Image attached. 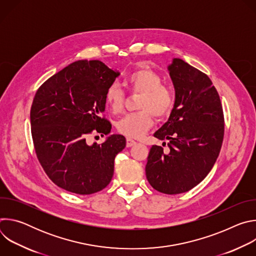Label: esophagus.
I'll return each instance as SVG.
<instances>
[{
    "label": "esophagus",
    "instance_id": "esophagus-1",
    "mask_svg": "<svg viewBox=\"0 0 256 256\" xmlns=\"http://www.w3.org/2000/svg\"><path fill=\"white\" fill-rule=\"evenodd\" d=\"M136 144V140H132V138H126V147H128V148L132 147V146H134Z\"/></svg>",
    "mask_w": 256,
    "mask_h": 256
}]
</instances>
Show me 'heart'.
I'll return each mask as SVG.
<instances>
[{
    "mask_svg": "<svg viewBox=\"0 0 256 256\" xmlns=\"http://www.w3.org/2000/svg\"><path fill=\"white\" fill-rule=\"evenodd\" d=\"M128 85L132 93H140L138 108L140 110L128 114L120 118L116 128L118 132L128 138H138L147 132L153 124V116L157 118L167 116L174 107L173 91L162 84V77L155 70L142 68L128 76ZM104 100L114 114L120 112L126 102L124 90L114 83L106 89Z\"/></svg>",
    "mask_w": 256,
    "mask_h": 256,
    "instance_id": "1",
    "label": "heart"
}]
</instances>
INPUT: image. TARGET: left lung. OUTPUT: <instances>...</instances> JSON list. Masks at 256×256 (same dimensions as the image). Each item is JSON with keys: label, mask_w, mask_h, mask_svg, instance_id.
<instances>
[{"label": "left lung", "mask_w": 256, "mask_h": 256, "mask_svg": "<svg viewBox=\"0 0 256 256\" xmlns=\"http://www.w3.org/2000/svg\"><path fill=\"white\" fill-rule=\"evenodd\" d=\"M168 70L175 104L168 122L154 134L169 140L168 150L152 146L146 176L156 190L178 194L196 186L212 170L225 124L220 96L204 72L180 58H174Z\"/></svg>", "instance_id": "8db88e82"}]
</instances>
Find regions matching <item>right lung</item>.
Returning <instances> with one entry per match:
<instances>
[{"mask_svg": "<svg viewBox=\"0 0 256 256\" xmlns=\"http://www.w3.org/2000/svg\"><path fill=\"white\" fill-rule=\"evenodd\" d=\"M118 75L100 60H78L35 93L30 109L34 150L48 178L66 192L92 194L112 181L124 136L112 134L100 144L86 140L93 132H110L104 95Z\"/></svg>", "mask_w": 256, "mask_h": 256, "instance_id": "1", "label": "right lung"}]
</instances>
